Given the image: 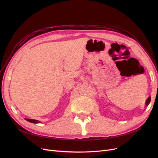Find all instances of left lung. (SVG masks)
<instances>
[{
    "instance_id": "8db88e82",
    "label": "left lung",
    "mask_w": 158,
    "mask_h": 158,
    "mask_svg": "<svg viewBox=\"0 0 158 158\" xmlns=\"http://www.w3.org/2000/svg\"><path fill=\"white\" fill-rule=\"evenodd\" d=\"M150 101H151V97L149 96V97H148V98L147 99L146 102V103H145V106L146 107H147L148 105H149V103H150Z\"/></svg>"
}]
</instances>
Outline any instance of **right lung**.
Masks as SVG:
<instances>
[{"label":"right lung","mask_w":158,"mask_h":158,"mask_svg":"<svg viewBox=\"0 0 158 158\" xmlns=\"http://www.w3.org/2000/svg\"><path fill=\"white\" fill-rule=\"evenodd\" d=\"M26 121H27L28 122H30L32 123H40L41 121H37V120H35V119H31V118H25Z\"/></svg>","instance_id":"1"}]
</instances>
